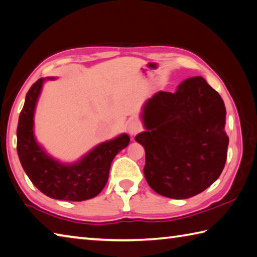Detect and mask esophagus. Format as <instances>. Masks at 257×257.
Segmentation results:
<instances>
[{
  "label": "esophagus",
  "mask_w": 257,
  "mask_h": 257,
  "mask_svg": "<svg viewBox=\"0 0 257 257\" xmlns=\"http://www.w3.org/2000/svg\"><path fill=\"white\" fill-rule=\"evenodd\" d=\"M128 133H129V135L130 136H136V135L141 132L142 130V125H141V123L138 122L137 120H133V121H130L129 122V124H128Z\"/></svg>",
  "instance_id": "esophagus-1"
}]
</instances>
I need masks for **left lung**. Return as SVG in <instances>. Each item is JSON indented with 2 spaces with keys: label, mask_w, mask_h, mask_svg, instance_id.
Returning <instances> with one entry per match:
<instances>
[{
  "label": "left lung",
  "mask_w": 257,
  "mask_h": 257,
  "mask_svg": "<svg viewBox=\"0 0 257 257\" xmlns=\"http://www.w3.org/2000/svg\"><path fill=\"white\" fill-rule=\"evenodd\" d=\"M141 119L145 132L135 139L145 148L144 175L156 193L188 199L220 176L229 144L226 108L203 77L186 78L173 93L157 92Z\"/></svg>",
  "instance_id": "1"
}]
</instances>
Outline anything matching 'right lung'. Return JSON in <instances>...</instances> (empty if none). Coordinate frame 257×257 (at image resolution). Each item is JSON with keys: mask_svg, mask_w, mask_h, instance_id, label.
<instances>
[{"mask_svg": "<svg viewBox=\"0 0 257 257\" xmlns=\"http://www.w3.org/2000/svg\"><path fill=\"white\" fill-rule=\"evenodd\" d=\"M51 80L56 78H40L27 93L17 129L18 156L30 181L47 197L84 201L96 197L103 190L111 163L116 154L128 146L130 138L123 133L100 143L73 163H64L51 156L35 135L37 103L45 82Z\"/></svg>", "mask_w": 257, "mask_h": 257, "instance_id": "add662e5", "label": "right lung"}]
</instances>
